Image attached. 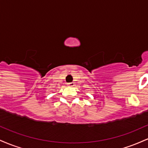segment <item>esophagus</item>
<instances>
[{
	"label": "esophagus",
	"instance_id": "1",
	"mask_svg": "<svg viewBox=\"0 0 148 148\" xmlns=\"http://www.w3.org/2000/svg\"><path fill=\"white\" fill-rule=\"evenodd\" d=\"M74 86V83H69V84H68V86L69 87H73V86Z\"/></svg>",
	"mask_w": 148,
	"mask_h": 148
}]
</instances>
